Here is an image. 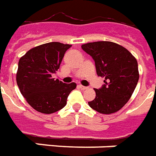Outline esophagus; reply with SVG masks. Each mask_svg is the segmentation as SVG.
Instances as JSON below:
<instances>
[{"label": "esophagus", "mask_w": 156, "mask_h": 156, "mask_svg": "<svg viewBox=\"0 0 156 156\" xmlns=\"http://www.w3.org/2000/svg\"><path fill=\"white\" fill-rule=\"evenodd\" d=\"M78 87L80 89H82V90H86V89H87V87L85 86H83V85H78Z\"/></svg>", "instance_id": "1"}]
</instances>
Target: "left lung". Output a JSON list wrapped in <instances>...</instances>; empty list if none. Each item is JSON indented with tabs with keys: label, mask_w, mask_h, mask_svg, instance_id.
Returning a JSON list of instances; mask_svg holds the SVG:
<instances>
[{
	"label": "left lung",
	"mask_w": 156,
	"mask_h": 156,
	"mask_svg": "<svg viewBox=\"0 0 156 156\" xmlns=\"http://www.w3.org/2000/svg\"><path fill=\"white\" fill-rule=\"evenodd\" d=\"M82 49L95 61L97 73L105 84L95 89L96 97L88 102L97 112L110 115L129 101L139 79L136 58L123 46L112 41H95L82 45Z\"/></svg>",
	"instance_id": "1"
}]
</instances>
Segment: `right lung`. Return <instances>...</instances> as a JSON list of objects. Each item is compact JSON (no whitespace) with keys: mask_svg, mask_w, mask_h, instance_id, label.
Segmentation results:
<instances>
[{"mask_svg":"<svg viewBox=\"0 0 156 156\" xmlns=\"http://www.w3.org/2000/svg\"><path fill=\"white\" fill-rule=\"evenodd\" d=\"M71 45L57 41L33 47L20 59L16 82L23 97L34 110L52 114L66 105L76 83L69 84L51 75L59 69L65 51Z\"/></svg>","mask_w":156,"mask_h":156,"instance_id":"right-lung-1","label":"right lung"}]
</instances>
